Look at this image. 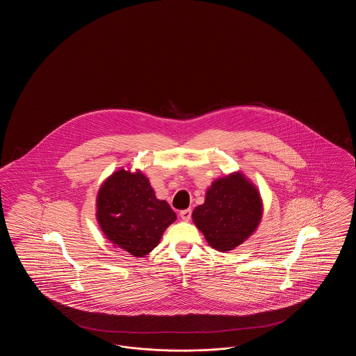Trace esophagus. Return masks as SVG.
I'll return each instance as SVG.
<instances>
[{"label":"esophagus","instance_id":"34e87169","mask_svg":"<svg viewBox=\"0 0 356 356\" xmlns=\"http://www.w3.org/2000/svg\"><path fill=\"white\" fill-rule=\"evenodd\" d=\"M191 216H192V209H191V208L180 211V218H181L183 220H189V219H191Z\"/></svg>","mask_w":356,"mask_h":356}]
</instances>
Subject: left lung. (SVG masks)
<instances>
[{
	"instance_id": "obj_1",
	"label": "left lung",
	"mask_w": 356,
	"mask_h": 356,
	"mask_svg": "<svg viewBox=\"0 0 356 356\" xmlns=\"http://www.w3.org/2000/svg\"><path fill=\"white\" fill-rule=\"evenodd\" d=\"M192 218L207 241L221 252L250 236L261 219V202L254 186L240 173L216 180Z\"/></svg>"
}]
</instances>
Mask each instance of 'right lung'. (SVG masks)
Returning a JSON list of instances; mask_svg holds the SVG:
<instances>
[{
    "label": "right lung",
    "instance_id": "1",
    "mask_svg": "<svg viewBox=\"0 0 356 356\" xmlns=\"http://www.w3.org/2000/svg\"><path fill=\"white\" fill-rule=\"evenodd\" d=\"M97 220L113 244L141 257L157 247L163 232L176 220L170 204L157 200L148 179L121 170L102 186Z\"/></svg>",
    "mask_w": 356,
    "mask_h": 356
}]
</instances>
